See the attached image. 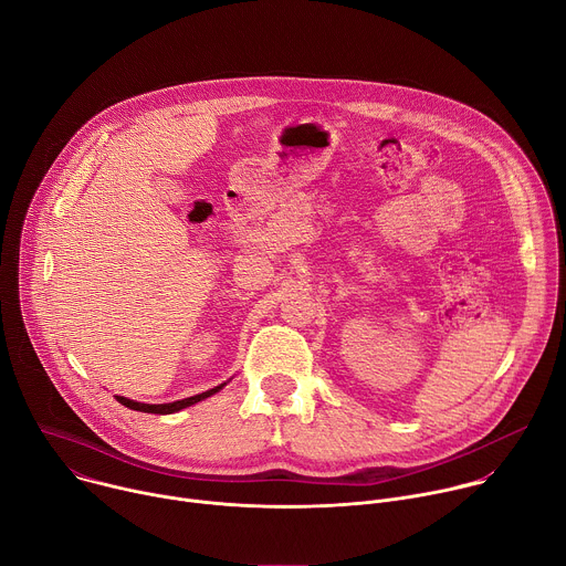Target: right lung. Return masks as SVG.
Wrapping results in <instances>:
<instances>
[{"label":"right lung","instance_id":"right-lung-1","mask_svg":"<svg viewBox=\"0 0 566 566\" xmlns=\"http://www.w3.org/2000/svg\"><path fill=\"white\" fill-rule=\"evenodd\" d=\"M223 385H226V382H221V385H217V387H212V389H208V391H201V394H197V396L175 400V402H160V406H149V402H138V400H132V398H125V396H116V400L123 402L125 408L136 410V412H147V415H175V412H181L184 408H190V406H195V402H199V400H203V398L217 394Z\"/></svg>","mask_w":566,"mask_h":566}]
</instances>
